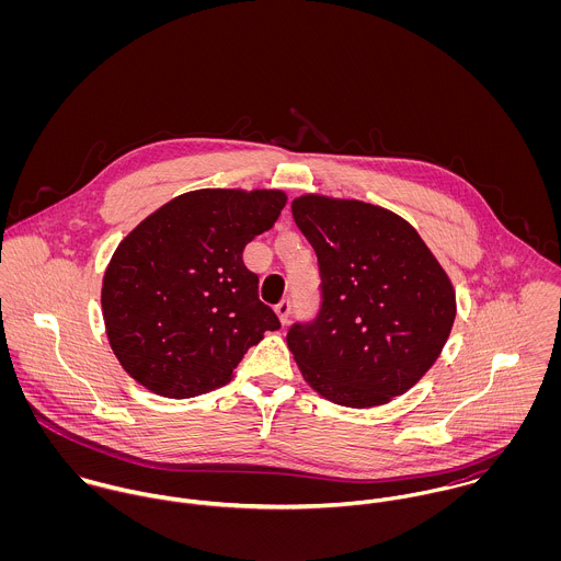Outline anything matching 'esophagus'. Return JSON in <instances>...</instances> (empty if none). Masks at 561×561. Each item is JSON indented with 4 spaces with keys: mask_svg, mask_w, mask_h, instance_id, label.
Masks as SVG:
<instances>
[{
    "mask_svg": "<svg viewBox=\"0 0 561 561\" xmlns=\"http://www.w3.org/2000/svg\"><path fill=\"white\" fill-rule=\"evenodd\" d=\"M276 316H278V320L280 323H287L289 321V316H291V302L289 300H280L278 305H276Z\"/></svg>",
    "mask_w": 561,
    "mask_h": 561,
    "instance_id": "34e87169",
    "label": "esophagus"
}]
</instances>
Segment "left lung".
<instances>
[{
	"instance_id": "left-lung-1",
	"label": "left lung",
	"mask_w": 561,
	"mask_h": 561,
	"mask_svg": "<svg viewBox=\"0 0 561 561\" xmlns=\"http://www.w3.org/2000/svg\"><path fill=\"white\" fill-rule=\"evenodd\" d=\"M291 214L321 274L320 316L287 334L305 382L347 408L403 396L449 339L451 278L414 227L385 207L302 194Z\"/></svg>"
}]
</instances>
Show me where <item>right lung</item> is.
<instances>
[{
  "label": "right lung",
  "mask_w": 561,
  "mask_h": 561,
  "mask_svg": "<svg viewBox=\"0 0 561 561\" xmlns=\"http://www.w3.org/2000/svg\"><path fill=\"white\" fill-rule=\"evenodd\" d=\"M285 203L283 190H194L123 238L101 309L110 347L136 382L170 400L209 393L231 382L265 330L280 328L241 254Z\"/></svg>",
  "instance_id": "1"
}]
</instances>
